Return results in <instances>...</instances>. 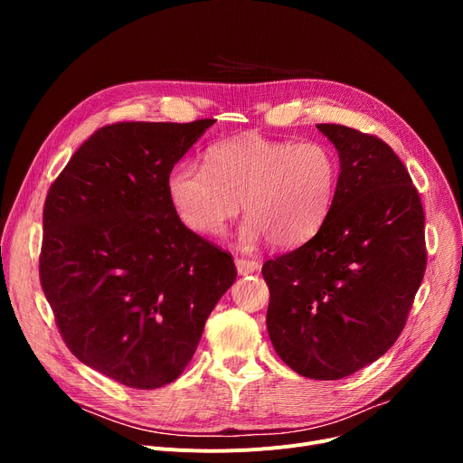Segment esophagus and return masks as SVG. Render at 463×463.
<instances>
[{
  "label": "esophagus",
  "mask_w": 463,
  "mask_h": 463,
  "mask_svg": "<svg viewBox=\"0 0 463 463\" xmlns=\"http://www.w3.org/2000/svg\"><path fill=\"white\" fill-rule=\"evenodd\" d=\"M236 270H238V274H241V276H246V274H253V272H257L259 269H260V264H259V260H253V259H244V257H236Z\"/></svg>",
  "instance_id": "obj_1"
}]
</instances>
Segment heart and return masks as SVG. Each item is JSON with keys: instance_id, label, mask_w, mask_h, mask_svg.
<instances>
[{"instance_id": "b5f03b06", "label": "heart", "mask_w": 463, "mask_h": 463, "mask_svg": "<svg viewBox=\"0 0 463 463\" xmlns=\"http://www.w3.org/2000/svg\"><path fill=\"white\" fill-rule=\"evenodd\" d=\"M337 184L335 154L323 142L244 135L213 144L206 166L182 161L166 180L168 199L194 232L222 236L244 206V246L262 238L293 248L317 232Z\"/></svg>"}]
</instances>
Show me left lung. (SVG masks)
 I'll return each instance as SVG.
<instances>
[{"label":"left lung","mask_w":463,"mask_h":463,"mask_svg":"<svg viewBox=\"0 0 463 463\" xmlns=\"http://www.w3.org/2000/svg\"><path fill=\"white\" fill-rule=\"evenodd\" d=\"M339 156L334 201L304 246L262 264L266 326L297 373L344 379L394 345L426 270L424 210L405 165L375 135L319 124Z\"/></svg>","instance_id":"1"}]
</instances>
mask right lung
Here are the masks:
<instances>
[{"mask_svg":"<svg viewBox=\"0 0 463 463\" xmlns=\"http://www.w3.org/2000/svg\"><path fill=\"white\" fill-rule=\"evenodd\" d=\"M215 119L97 129L48 189L39 279L69 351L131 388L173 383L236 279L232 255L187 229L170 170Z\"/></svg>","mask_w":463,"mask_h":463,"instance_id":"obj_1","label":"right lung"}]
</instances>
